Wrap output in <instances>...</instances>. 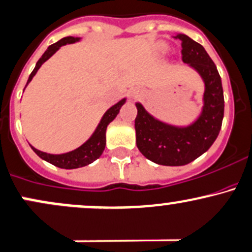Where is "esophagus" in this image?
I'll list each match as a JSON object with an SVG mask.
<instances>
[{"label":"esophagus","instance_id":"esophagus-1","mask_svg":"<svg viewBox=\"0 0 252 252\" xmlns=\"http://www.w3.org/2000/svg\"><path fill=\"white\" fill-rule=\"evenodd\" d=\"M130 95L132 96V98H137V96H140V92L136 90H132L130 92Z\"/></svg>","mask_w":252,"mask_h":252}]
</instances>
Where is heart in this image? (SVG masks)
Returning <instances> with one entry per match:
<instances>
[{
	"instance_id": "obj_1",
	"label": "heart",
	"mask_w": 252,
	"mask_h": 252,
	"mask_svg": "<svg viewBox=\"0 0 252 252\" xmlns=\"http://www.w3.org/2000/svg\"><path fill=\"white\" fill-rule=\"evenodd\" d=\"M164 49H165V48H164Z\"/></svg>"
}]
</instances>
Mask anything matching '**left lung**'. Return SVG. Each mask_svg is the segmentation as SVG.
<instances>
[{"mask_svg": "<svg viewBox=\"0 0 252 252\" xmlns=\"http://www.w3.org/2000/svg\"><path fill=\"white\" fill-rule=\"evenodd\" d=\"M176 39L182 41L183 62L198 71L206 88L200 117L184 128L156 120L136 103L137 148L147 159L165 166L187 165L208 151L220 132L225 106L219 71L203 46L185 34H177Z\"/></svg>", "mask_w": 252, "mask_h": 252, "instance_id": "obj_1", "label": "left lung"}]
</instances>
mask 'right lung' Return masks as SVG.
I'll list each match as a JSON object with an SVG mask.
<instances>
[{
  "label": "right lung",
  "mask_w": 252,
  "mask_h": 252,
  "mask_svg": "<svg viewBox=\"0 0 252 252\" xmlns=\"http://www.w3.org/2000/svg\"><path fill=\"white\" fill-rule=\"evenodd\" d=\"M80 38L77 37H64L62 39L57 41V43L50 45L48 50L43 54V56L40 57L39 61L35 64L34 69L30 75L29 80H27L26 86L29 85V82L31 81L32 77L35 75V73L38 71V69L40 68V65L43 64L45 61H48L55 52L59 50L62 45H65V44H73L75 41H79ZM126 103V99H122V100L118 101L117 104L113 105L112 107H110L106 112L104 113L103 118H101L100 123L96 126L95 131L93 132L92 136L90 137L82 146H80L79 148L74 149V151L68 152V153L64 154H48L45 152H40L34 147L31 148L34 151V153L37 154L38 157H40L41 159H44L45 161L50 162V164L55 165V166L61 167V168H79L82 166H86V165L91 164L94 160L98 159L99 157L103 154L105 145H106V128L111 122L115 120L116 116L120 112L122 105Z\"/></svg>",
  "instance_id": "right-lung-1"
}]
</instances>
